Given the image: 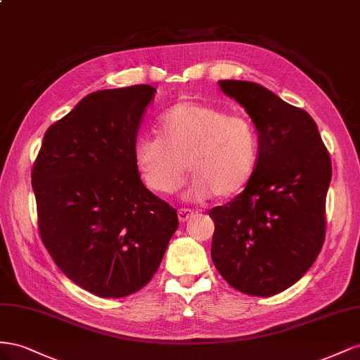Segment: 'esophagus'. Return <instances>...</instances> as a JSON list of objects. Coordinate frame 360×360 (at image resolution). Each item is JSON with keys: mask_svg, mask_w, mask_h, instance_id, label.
Listing matches in <instances>:
<instances>
[{"mask_svg": "<svg viewBox=\"0 0 360 360\" xmlns=\"http://www.w3.org/2000/svg\"><path fill=\"white\" fill-rule=\"evenodd\" d=\"M193 215H194V212H193L191 210H187V208H181V210L178 211V219H179L181 223L188 221V220L193 217Z\"/></svg>", "mask_w": 360, "mask_h": 360, "instance_id": "34e87169", "label": "esophagus"}]
</instances>
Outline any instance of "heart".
I'll return each mask as SVG.
<instances>
[{
    "label": "heart",
    "mask_w": 360,
    "mask_h": 360,
    "mask_svg": "<svg viewBox=\"0 0 360 360\" xmlns=\"http://www.w3.org/2000/svg\"><path fill=\"white\" fill-rule=\"evenodd\" d=\"M258 153V134L248 117L194 101L167 108L158 119V136L141 134L134 145L136 166L153 193H176L188 167L190 200L237 196L253 176Z\"/></svg>",
    "instance_id": "1"
}]
</instances>
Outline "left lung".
I'll list each match as a JSON object with an SVG mask.
<instances>
[{"mask_svg": "<svg viewBox=\"0 0 360 360\" xmlns=\"http://www.w3.org/2000/svg\"><path fill=\"white\" fill-rule=\"evenodd\" d=\"M219 86L250 116L259 153L244 191L210 211L211 258L235 290L270 297L299 281L323 248L332 162L304 110L252 81Z\"/></svg>", "mask_w": 360, "mask_h": 360, "instance_id": "8db88e82", "label": "left lung"}]
</instances>
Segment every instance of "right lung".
Returning a JSON list of instances; mask_svg holds the SVG:
<instances>
[{"label": "right lung", "mask_w": 360, "mask_h": 360, "mask_svg": "<svg viewBox=\"0 0 360 360\" xmlns=\"http://www.w3.org/2000/svg\"><path fill=\"white\" fill-rule=\"evenodd\" d=\"M155 89L98 90L44 136L32 184L40 237L58 269L104 299L141 290L155 274L178 214L141 182L140 120Z\"/></svg>", "instance_id": "add662e5"}]
</instances>
